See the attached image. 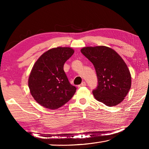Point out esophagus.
I'll use <instances>...</instances> for the list:
<instances>
[{"label":"esophagus","mask_w":149,"mask_h":149,"mask_svg":"<svg viewBox=\"0 0 149 149\" xmlns=\"http://www.w3.org/2000/svg\"><path fill=\"white\" fill-rule=\"evenodd\" d=\"M86 85V83H85V82H83V83H82L80 85H79V86H81V87H82V86H85Z\"/></svg>","instance_id":"obj_1"}]
</instances>
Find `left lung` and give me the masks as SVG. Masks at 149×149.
I'll return each mask as SVG.
<instances>
[{"label": "left lung", "mask_w": 149, "mask_h": 149, "mask_svg": "<svg viewBox=\"0 0 149 149\" xmlns=\"http://www.w3.org/2000/svg\"><path fill=\"white\" fill-rule=\"evenodd\" d=\"M81 52L95 68L98 85L93 90L94 97L107 106L118 105L131 86L130 72L121 56L106 46L86 47Z\"/></svg>", "instance_id": "obj_1"}]
</instances>
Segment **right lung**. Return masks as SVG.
Instances as JSON below:
<instances>
[{"label":"right lung","mask_w":149,"mask_h":149,"mask_svg":"<svg viewBox=\"0 0 149 149\" xmlns=\"http://www.w3.org/2000/svg\"><path fill=\"white\" fill-rule=\"evenodd\" d=\"M74 53L70 47H57L41 56L30 73L28 85L34 99L41 106L56 109L71 99L76 88L69 83L63 70Z\"/></svg>","instance_id":"obj_1"}]
</instances>
